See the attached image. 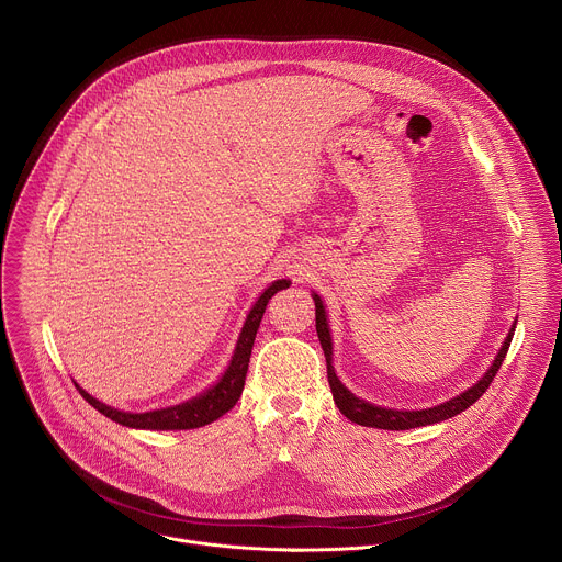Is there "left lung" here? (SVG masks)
Segmentation results:
<instances>
[{
  "mask_svg": "<svg viewBox=\"0 0 562 562\" xmlns=\"http://www.w3.org/2000/svg\"><path fill=\"white\" fill-rule=\"evenodd\" d=\"M315 300V331L319 338V345H323L325 358H327V378H329V386L334 393V403L338 405V409L342 412V416H347L351 423H358L362 427H375V429H389V431H403V429H414V427H425V425H434V423H442L447 418H453L458 414H462L467 407H471L475 400L483 395L490 384L494 382L507 351L514 338L516 327L509 331L501 353L496 356L492 369L485 373V378L480 380L477 384H473L471 389H467L464 393H460L458 397H451L449 403L438 405L434 409H423V412H395V409H382V407H373L364 400L356 397L351 391H347V386L338 380L334 364H331V334L327 327V315H325V306L323 300L317 295H313Z\"/></svg>",
  "mask_w": 562,
  "mask_h": 562,
  "instance_id": "obj_1",
  "label": "left lung"
}]
</instances>
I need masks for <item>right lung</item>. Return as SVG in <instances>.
Listing matches in <instances>:
<instances>
[{
  "label": "right lung",
  "instance_id": "1",
  "mask_svg": "<svg viewBox=\"0 0 562 562\" xmlns=\"http://www.w3.org/2000/svg\"><path fill=\"white\" fill-rule=\"evenodd\" d=\"M291 282L289 280H278L273 282L256 302V306L251 308L245 329L239 334L233 360L228 364V369L224 371L222 380L209 389L206 393H202L200 397L189 400L184 405L178 407H169V409H159V412H148V414H124L117 409L106 407L100 400H95L93 395H89L85 389H79V393L85 395V400L89 405H93L100 414H104L106 418L124 425V427H133V429H198L204 425H211L213 420H217L220 416H224L228 409H233V405L237 403V397L243 395L245 389V380H247V371H249V360H251V349H254V340L256 334L260 329L265 308L271 300L273 293H278L280 289H286Z\"/></svg>",
  "mask_w": 562,
  "mask_h": 562
}]
</instances>
